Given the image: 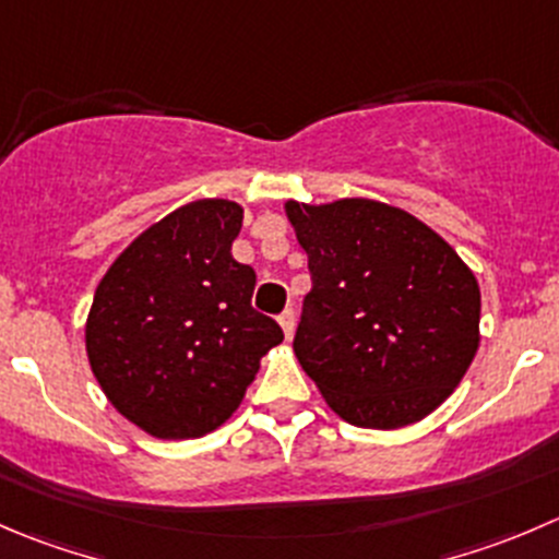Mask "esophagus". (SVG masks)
<instances>
[{"mask_svg": "<svg viewBox=\"0 0 559 559\" xmlns=\"http://www.w3.org/2000/svg\"><path fill=\"white\" fill-rule=\"evenodd\" d=\"M278 322H281V328H284V335L289 338V335L295 333V308H286V311H281Z\"/></svg>", "mask_w": 559, "mask_h": 559, "instance_id": "esophagus-1", "label": "esophagus"}]
</instances>
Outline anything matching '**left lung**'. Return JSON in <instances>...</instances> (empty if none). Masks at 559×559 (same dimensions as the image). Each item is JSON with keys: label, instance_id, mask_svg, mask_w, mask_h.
<instances>
[{"label": "left lung", "instance_id": "obj_1", "mask_svg": "<svg viewBox=\"0 0 559 559\" xmlns=\"http://www.w3.org/2000/svg\"><path fill=\"white\" fill-rule=\"evenodd\" d=\"M308 253L295 355L330 409L362 429L435 412L478 352L480 289L415 215L371 199L286 204Z\"/></svg>", "mask_w": 559, "mask_h": 559}]
</instances>
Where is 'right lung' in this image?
<instances>
[{
    "label": "right lung",
    "instance_id": "1",
    "mask_svg": "<svg viewBox=\"0 0 559 559\" xmlns=\"http://www.w3.org/2000/svg\"><path fill=\"white\" fill-rule=\"evenodd\" d=\"M240 226V204H186L135 237L97 284L86 319L92 373L130 424L160 440L229 420L259 360L284 341L251 306L253 267L231 257Z\"/></svg>",
    "mask_w": 559,
    "mask_h": 559
}]
</instances>
